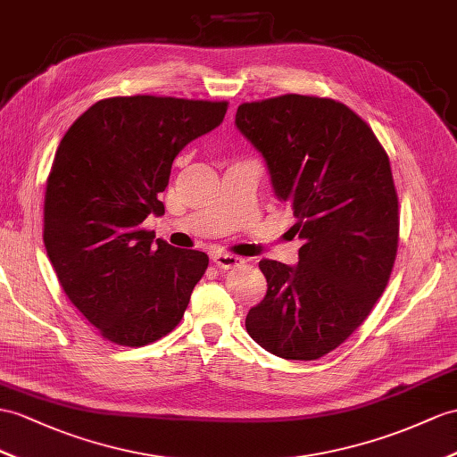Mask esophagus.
<instances>
[{
    "mask_svg": "<svg viewBox=\"0 0 457 457\" xmlns=\"http://www.w3.org/2000/svg\"><path fill=\"white\" fill-rule=\"evenodd\" d=\"M213 263L219 267V270H232V267H238L240 263H244V260L237 258V255L219 252L213 255Z\"/></svg>",
    "mask_w": 457,
    "mask_h": 457,
    "instance_id": "1",
    "label": "esophagus"
}]
</instances>
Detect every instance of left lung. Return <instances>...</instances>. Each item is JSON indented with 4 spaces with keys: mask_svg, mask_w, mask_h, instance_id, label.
<instances>
[{
    "mask_svg": "<svg viewBox=\"0 0 457 457\" xmlns=\"http://www.w3.org/2000/svg\"><path fill=\"white\" fill-rule=\"evenodd\" d=\"M237 128L263 154L304 240L295 267L260 262L267 295L246 329L277 357L316 361L369 318L392 275L399 205L387 153L359 114L326 96L244 103Z\"/></svg>",
    "mask_w": 457,
    "mask_h": 457,
    "instance_id": "obj_1",
    "label": "left lung"
}]
</instances>
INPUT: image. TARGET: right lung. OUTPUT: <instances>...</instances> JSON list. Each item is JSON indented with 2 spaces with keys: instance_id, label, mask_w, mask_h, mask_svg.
Listing matches in <instances>:
<instances>
[{
  "instance_id": "1",
  "label": "right lung",
  "mask_w": 457,
  "mask_h": 457,
  "mask_svg": "<svg viewBox=\"0 0 457 457\" xmlns=\"http://www.w3.org/2000/svg\"><path fill=\"white\" fill-rule=\"evenodd\" d=\"M227 100L103 98L58 145L44 195V246L71 304L100 336L143 347L170 333L209 258L174 248L141 222L162 215L159 194L187 143L215 129Z\"/></svg>"
}]
</instances>
